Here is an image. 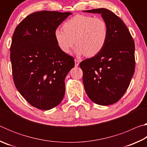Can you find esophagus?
Instances as JSON below:
<instances>
[{"label": "esophagus", "mask_w": 147, "mask_h": 147, "mask_svg": "<svg viewBox=\"0 0 147 147\" xmlns=\"http://www.w3.org/2000/svg\"><path fill=\"white\" fill-rule=\"evenodd\" d=\"M79 63L80 62L78 59H74V65H75V67H78L79 65Z\"/></svg>", "instance_id": "esophagus-1"}]
</instances>
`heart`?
Returning <instances> with one entry per match:
<instances>
[{
	"label": "heart",
	"mask_w": 147,
	"mask_h": 147,
	"mask_svg": "<svg viewBox=\"0 0 147 147\" xmlns=\"http://www.w3.org/2000/svg\"><path fill=\"white\" fill-rule=\"evenodd\" d=\"M63 28L55 30L54 38L59 49L67 54L76 42V54L94 56L103 49L108 39V25L100 17L76 15L66 21Z\"/></svg>",
	"instance_id": "heart-1"
}]
</instances>
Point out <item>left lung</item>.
<instances>
[{
    "label": "left lung",
    "mask_w": 147,
    "mask_h": 147,
    "mask_svg": "<svg viewBox=\"0 0 147 147\" xmlns=\"http://www.w3.org/2000/svg\"><path fill=\"white\" fill-rule=\"evenodd\" d=\"M100 13L106 22L108 37L103 49L80 63L87 94L96 104L117 102L130 85L135 71V44L124 22L105 8L86 10Z\"/></svg>",
    "instance_id": "left-lung-1"
}]
</instances>
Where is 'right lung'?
<instances>
[{
    "label": "right lung",
    "instance_id": "right-lung-1",
    "mask_svg": "<svg viewBox=\"0 0 147 147\" xmlns=\"http://www.w3.org/2000/svg\"><path fill=\"white\" fill-rule=\"evenodd\" d=\"M71 12L40 11L30 14L16 27L10 47L15 86L32 106L54 108L63 99L65 78L74 58L62 52L54 31Z\"/></svg>",
    "mask_w": 147,
    "mask_h": 147
}]
</instances>
